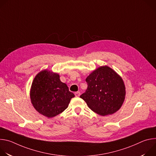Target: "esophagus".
Returning <instances> with one entry per match:
<instances>
[{
    "mask_svg": "<svg viewBox=\"0 0 156 156\" xmlns=\"http://www.w3.org/2000/svg\"><path fill=\"white\" fill-rule=\"evenodd\" d=\"M75 95L76 97H79L80 96V93L79 91H77L75 93Z\"/></svg>",
    "mask_w": 156,
    "mask_h": 156,
    "instance_id": "34e87169",
    "label": "esophagus"
}]
</instances>
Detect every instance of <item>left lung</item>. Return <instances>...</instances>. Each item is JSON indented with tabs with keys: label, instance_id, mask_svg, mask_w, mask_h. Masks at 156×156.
Masks as SVG:
<instances>
[{
	"label": "left lung",
	"instance_id": "1",
	"mask_svg": "<svg viewBox=\"0 0 156 156\" xmlns=\"http://www.w3.org/2000/svg\"><path fill=\"white\" fill-rule=\"evenodd\" d=\"M85 93L80 96L93 112L104 116L121 107L125 96L122 78L107 66H101L89 75Z\"/></svg>",
	"mask_w": 156,
	"mask_h": 156
}]
</instances>
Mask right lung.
Listing matches in <instances>:
<instances>
[{
	"mask_svg": "<svg viewBox=\"0 0 156 156\" xmlns=\"http://www.w3.org/2000/svg\"><path fill=\"white\" fill-rule=\"evenodd\" d=\"M30 97L39 113L52 118L63 112L75 95L69 91L67 85L60 81L58 74L44 70L34 78Z\"/></svg>",
	"mask_w": 156,
	"mask_h": 156,
	"instance_id": "add662e5",
	"label": "right lung"
}]
</instances>
